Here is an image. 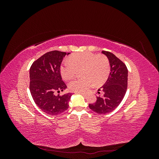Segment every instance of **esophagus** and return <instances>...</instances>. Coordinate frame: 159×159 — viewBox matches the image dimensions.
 <instances>
[{
  "mask_svg": "<svg viewBox=\"0 0 159 159\" xmlns=\"http://www.w3.org/2000/svg\"><path fill=\"white\" fill-rule=\"evenodd\" d=\"M80 93L81 95H85V94L84 93Z\"/></svg>",
  "mask_w": 159,
  "mask_h": 159,
  "instance_id": "1",
  "label": "esophagus"
}]
</instances>
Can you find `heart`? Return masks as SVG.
Returning a JSON list of instances; mask_svg holds the SVG:
<instances>
[{
  "instance_id": "1",
  "label": "heart",
  "mask_w": 159,
  "mask_h": 159,
  "mask_svg": "<svg viewBox=\"0 0 159 159\" xmlns=\"http://www.w3.org/2000/svg\"><path fill=\"white\" fill-rule=\"evenodd\" d=\"M81 69V75L84 78L72 80L68 85L70 90L75 93L85 92L93 82L101 84L106 80L110 72L109 61L104 55L91 52L78 53L63 61L60 71L64 80H70Z\"/></svg>"
}]
</instances>
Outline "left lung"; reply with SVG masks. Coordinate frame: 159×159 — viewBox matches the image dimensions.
<instances>
[{
	"instance_id": "obj_1",
	"label": "left lung",
	"mask_w": 159,
	"mask_h": 159,
	"mask_svg": "<svg viewBox=\"0 0 159 159\" xmlns=\"http://www.w3.org/2000/svg\"><path fill=\"white\" fill-rule=\"evenodd\" d=\"M107 56L110 64V74L106 82L99 91L103 95L97 97V101L89 104V107L98 114H107L113 111L121 103L127 88L128 70L123 62L112 53L102 51Z\"/></svg>"
}]
</instances>
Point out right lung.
I'll use <instances>...</instances> for the list:
<instances>
[{
  "mask_svg": "<svg viewBox=\"0 0 159 159\" xmlns=\"http://www.w3.org/2000/svg\"><path fill=\"white\" fill-rule=\"evenodd\" d=\"M70 53L57 50L46 53L32 64L30 69V91L37 106L50 115L64 112L69 107L72 95L68 93L56 95L67 86L61 80L60 66L64 57Z\"/></svg>",
  "mask_w": 159,
  "mask_h": 159,
  "instance_id": "obj_1",
  "label": "right lung"
}]
</instances>
